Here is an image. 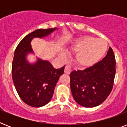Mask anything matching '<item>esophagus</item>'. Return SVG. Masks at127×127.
Wrapping results in <instances>:
<instances>
[{"label": "esophagus", "mask_w": 127, "mask_h": 127, "mask_svg": "<svg viewBox=\"0 0 127 127\" xmlns=\"http://www.w3.org/2000/svg\"><path fill=\"white\" fill-rule=\"evenodd\" d=\"M72 71V68L70 67V66L66 65L64 68V73L67 74H69Z\"/></svg>", "instance_id": "esophagus-1"}]
</instances>
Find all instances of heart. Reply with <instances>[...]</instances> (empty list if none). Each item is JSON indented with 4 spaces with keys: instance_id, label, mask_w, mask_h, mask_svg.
I'll use <instances>...</instances> for the list:
<instances>
[{
    "instance_id": "heart-1",
    "label": "heart",
    "mask_w": 127,
    "mask_h": 127,
    "mask_svg": "<svg viewBox=\"0 0 127 127\" xmlns=\"http://www.w3.org/2000/svg\"><path fill=\"white\" fill-rule=\"evenodd\" d=\"M107 43L92 36L82 37L76 41L72 50L77 53L76 63L82 68L90 67L97 64L106 53Z\"/></svg>"
}]
</instances>
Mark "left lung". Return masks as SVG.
<instances>
[{
    "label": "left lung",
    "instance_id": "8db88e82",
    "mask_svg": "<svg viewBox=\"0 0 127 127\" xmlns=\"http://www.w3.org/2000/svg\"><path fill=\"white\" fill-rule=\"evenodd\" d=\"M115 57L109 47L106 56L95 65L70 74V89L74 100L85 107L102 103L112 90L115 76Z\"/></svg>",
    "mask_w": 127,
    "mask_h": 127
}]
</instances>
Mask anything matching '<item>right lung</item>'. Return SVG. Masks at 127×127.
Segmentation results:
<instances>
[{
    "label": "right lung",
    "mask_w": 127,
    "mask_h": 127,
    "mask_svg": "<svg viewBox=\"0 0 127 127\" xmlns=\"http://www.w3.org/2000/svg\"><path fill=\"white\" fill-rule=\"evenodd\" d=\"M55 28L39 29L27 35L17 46L12 64L14 84L22 100L30 106L39 107L49 102L64 66L55 69L49 62L38 59L30 64L26 55L32 52L31 41L34 37H43Z\"/></svg>",
    "instance_id": "right-lung-1"
}]
</instances>
